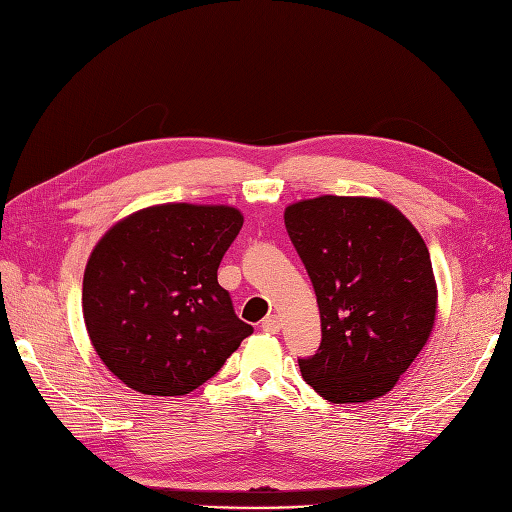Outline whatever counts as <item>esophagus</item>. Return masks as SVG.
Instances as JSON below:
<instances>
[{"instance_id": "34e87169", "label": "esophagus", "mask_w": 512, "mask_h": 512, "mask_svg": "<svg viewBox=\"0 0 512 512\" xmlns=\"http://www.w3.org/2000/svg\"><path fill=\"white\" fill-rule=\"evenodd\" d=\"M262 331H267V334H278L280 331V327H282V323H280V319L275 314H271V316H267L265 321H262Z\"/></svg>"}]
</instances>
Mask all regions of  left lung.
Instances as JSON below:
<instances>
[{
  "instance_id": "1",
  "label": "left lung",
  "mask_w": 512,
  "mask_h": 512,
  "mask_svg": "<svg viewBox=\"0 0 512 512\" xmlns=\"http://www.w3.org/2000/svg\"><path fill=\"white\" fill-rule=\"evenodd\" d=\"M284 224L312 280L321 347L301 375L329 403L388 394L433 334L437 282L420 232L394 204L319 196L286 206Z\"/></svg>"
}]
</instances>
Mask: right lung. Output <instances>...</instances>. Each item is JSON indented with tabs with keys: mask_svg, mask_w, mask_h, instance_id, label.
I'll list each match as a JSON object with an SVG mask.
<instances>
[{
	"mask_svg": "<svg viewBox=\"0 0 512 512\" xmlns=\"http://www.w3.org/2000/svg\"><path fill=\"white\" fill-rule=\"evenodd\" d=\"M241 226L228 204L168 202L120 219L94 245L84 321L96 355L127 388L189 394L252 334L217 284Z\"/></svg>",
	"mask_w": 512,
	"mask_h": 512,
	"instance_id": "right-lung-1",
	"label": "right lung"
}]
</instances>
